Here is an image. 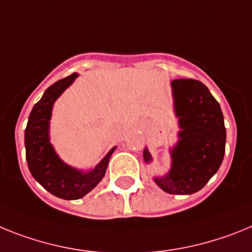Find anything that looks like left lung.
Returning a JSON list of instances; mask_svg holds the SVG:
<instances>
[{
  "label": "left lung",
  "mask_w": 252,
  "mask_h": 252,
  "mask_svg": "<svg viewBox=\"0 0 252 252\" xmlns=\"http://www.w3.org/2000/svg\"><path fill=\"white\" fill-rule=\"evenodd\" d=\"M179 141L171 153V168L155 183L168 194L188 195L204 188L218 171L224 156L226 128L220 106L200 81L179 78L171 82ZM146 162L152 157L143 151Z\"/></svg>",
  "instance_id": "obj_1"
}]
</instances>
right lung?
I'll use <instances>...</instances> for the list:
<instances>
[{
    "instance_id": "obj_1",
    "label": "right lung",
    "mask_w": 252,
    "mask_h": 252,
    "mask_svg": "<svg viewBox=\"0 0 252 252\" xmlns=\"http://www.w3.org/2000/svg\"><path fill=\"white\" fill-rule=\"evenodd\" d=\"M77 77V73H72L48 87L43 97L34 105L25 129L26 161L32 178L50 194L67 200L82 198L101 181L117 148H111L91 171L84 172L63 162L50 144L49 120L54 101Z\"/></svg>"
}]
</instances>
